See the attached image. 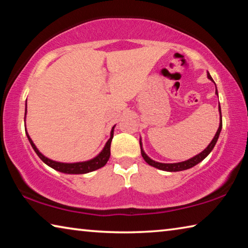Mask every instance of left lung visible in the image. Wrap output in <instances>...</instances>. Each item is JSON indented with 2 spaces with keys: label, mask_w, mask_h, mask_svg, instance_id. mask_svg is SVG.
<instances>
[{
  "label": "left lung",
  "mask_w": 248,
  "mask_h": 248,
  "mask_svg": "<svg viewBox=\"0 0 248 248\" xmlns=\"http://www.w3.org/2000/svg\"><path fill=\"white\" fill-rule=\"evenodd\" d=\"M208 78L211 79V81H213L211 75H210L208 73ZM217 89V87H216ZM216 94L217 95V91H216ZM219 111H220V115H221V108H220V104H219ZM221 129H222V120L220 123V125H219V129H217V131L216 133L215 138H213V140L211 141V143H210L207 149H204L202 152L199 153L198 155H196V156L191 157L189 159H187V161L185 162H180V163H174V164H165V163H158V162H155L153 161V159H151L148 155H146L144 153V151L142 150V145H141V141H140V146H141V154H142V157L144 158V161L148 163L149 165L153 166V167H156V169L158 170H166V171H179V170H188L190 169V167H194L195 165L198 164V163H200L202 159H204L205 157L208 156V155L210 154V152L213 150V148H215V145L217 143V139H219V136H220V132H221Z\"/></svg>",
  "instance_id": "1"
}]
</instances>
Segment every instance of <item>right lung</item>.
<instances>
[{
    "label": "right lung",
    "mask_w": 248,
    "mask_h": 248,
    "mask_svg": "<svg viewBox=\"0 0 248 248\" xmlns=\"http://www.w3.org/2000/svg\"><path fill=\"white\" fill-rule=\"evenodd\" d=\"M114 128L112 127L111 130V133H110V139L107 141L106 145H105L104 150L100 152L97 156L94 157L93 159H91V161H87V162H82V163H60V162H54L52 159H49L48 157L44 156L43 154H41L38 149L36 148V145L33 144V142L31 141V138H29L28 133H27V130H26V134H27V138L29 142H31V144L32 146V149L35 150V152L37 153V155L40 157L41 161L44 163H46L48 166L52 167L53 170H59V171H62V173H65V174H86V173H90V171H93L100 169V167H103L106 165V163L108 162L109 156H110V143H111V140H112V137H114Z\"/></svg>",
    "instance_id": "add662e5"
}]
</instances>
